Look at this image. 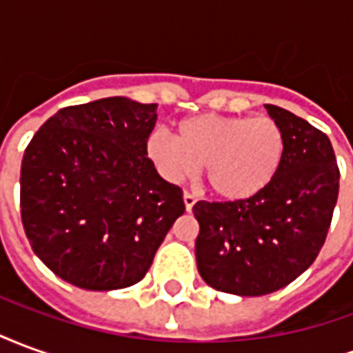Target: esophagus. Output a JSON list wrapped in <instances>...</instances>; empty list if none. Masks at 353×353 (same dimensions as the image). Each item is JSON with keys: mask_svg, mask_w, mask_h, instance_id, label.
I'll list each match as a JSON object with an SVG mask.
<instances>
[{"mask_svg": "<svg viewBox=\"0 0 353 353\" xmlns=\"http://www.w3.org/2000/svg\"><path fill=\"white\" fill-rule=\"evenodd\" d=\"M183 202H185V210H187V212H191L192 206L196 204V196H194V194H191V192L185 191L183 192Z\"/></svg>", "mask_w": 353, "mask_h": 353, "instance_id": "34e87169", "label": "esophagus"}]
</instances>
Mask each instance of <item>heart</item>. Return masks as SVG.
<instances>
[{
	"mask_svg": "<svg viewBox=\"0 0 353 353\" xmlns=\"http://www.w3.org/2000/svg\"><path fill=\"white\" fill-rule=\"evenodd\" d=\"M145 151L170 181H181L204 166L214 194L245 200L276 179L285 157V134L272 117L204 113L183 119L177 136L154 130Z\"/></svg>",
	"mask_w": 353,
	"mask_h": 353,
	"instance_id": "b5f03b06",
	"label": "heart"
}]
</instances>
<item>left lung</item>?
I'll list each match as a JSON object with an SVG mask.
<instances>
[{
    "instance_id": "left-lung-1",
    "label": "left lung",
    "mask_w": 353,
    "mask_h": 353,
    "mask_svg": "<svg viewBox=\"0 0 353 353\" xmlns=\"http://www.w3.org/2000/svg\"><path fill=\"white\" fill-rule=\"evenodd\" d=\"M285 134V157L272 183L252 199L192 208L200 225L196 266L210 288L261 296L285 288L316 261L339 196L331 141L301 117L265 105Z\"/></svg>"
}]
</instances>
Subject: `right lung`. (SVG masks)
<instances>
[{
  "label": "right lung",
  "mask_w": 353,
  "mask_h": 353,
  "mask_svg": "<svg viewBox=\"0 0 353 353\" xmlns=\"http://www.w3.org/2000/svg\"><path fill=\"white\" fill-rule=\"evenodd\" d=\"M157 103L124 96L58 111L20 168V215L35 255L88 291L138 283L179 215L183 192L159 176L145 143Z\"/></svg>",
  "instance_id": "1"
}]
</instances>
